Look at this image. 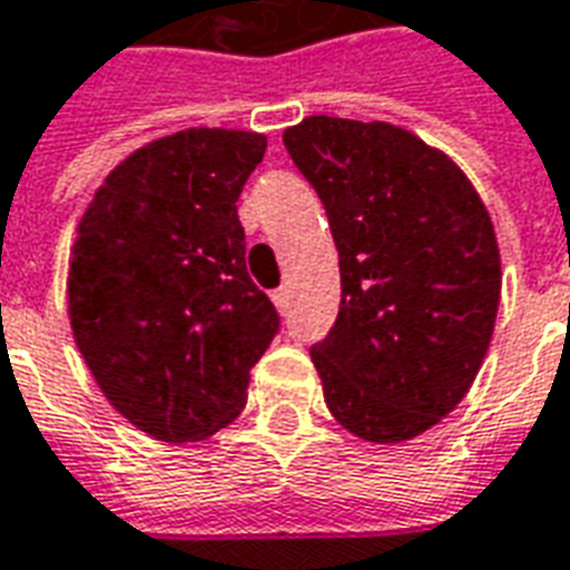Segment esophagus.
Listing matches in <instances>:
<instances>
[{
  "label": "esophagus",
  "mask_w": 570,
  "mask_h": 570,
  "mask_svg": "<svg viewBox=\"0 0 570 570\" xmlns=\"http://www.w3.org/2000/svg\"><path fill=\"white\" fill-rule=\"evenodd\" d=\"M272 302L277 308H286V305H289V286H277L272 293Z\"/></svg>",
  "instance_id": "1"
}]
</instances>
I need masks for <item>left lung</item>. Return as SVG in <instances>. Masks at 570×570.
<instances>
[{
	"label": "left lung",
	"instance_id": "8db88e82",
	"mask_svg": "<svg viewBox=\"0 0 570 570\" xmlns=\"http://www.w3.org/2000/svg\"><path fill=\"white\" fill-rule=\"evenodd\" d=\"M284 146L338 249V317L311 345L326 406L360 440H412L464 400L489 351V210L458 164L387 121L311 116Z\"/></svg>",
	"mask_w": 570,
	"mask_h": 570
}]
</instances>
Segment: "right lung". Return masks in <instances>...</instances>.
I'll return each instance as SVG.
<instances>
[{"mask_svg":"<svg viewBox=\"0 0 570 570\" xmlns=\"http://www.w3.org/2000/svg\"><path fill=\"white\" fill-rule=\"evenodd\" d=\"M268 140L188 128L106 176L69 262V321L106 400L161 442L237 419L249 370L281 333L249 281L237 198Z\"/></svg>","mask_w":570,"mask_h":570,"instance_id":"add662e5","label":"right lung"}]
</instances>
